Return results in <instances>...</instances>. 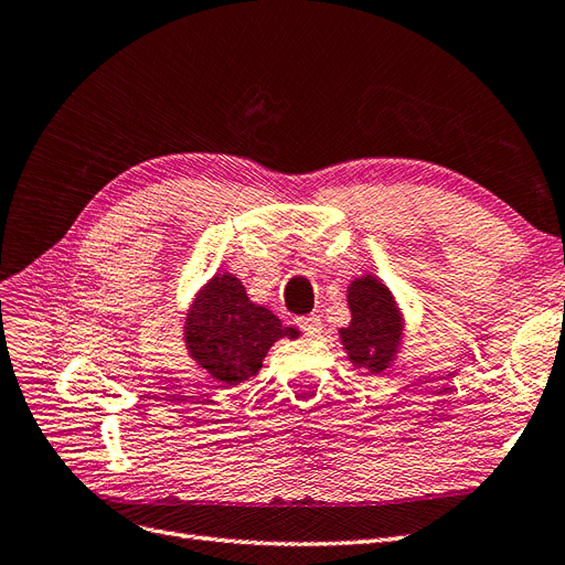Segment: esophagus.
I'll return each mask as SVG.
<instances>
[{"instance_id":"34e87169","label":"esophagus","mask_w":565,"mask_h":565,"mask_svg":"<svg viewBox=\"0 0 565 565\" xmlns=\"http://www.w3.org/2000/svg\"><path fill=\"white\" fill-rule=\"evenodd\" d=\"M299 328L309 337H318L322 332V322L318 316H306L299 320Z\"/></svg>"}]
</instances>
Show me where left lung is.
<instances>
[{
    "instance_id": "8db88e82",
    "label": "left lung",
    "mask_w": 565,
    "mask_h": 565,
    "mask_svg": "<svg viewBox=\"0 0 565 565\" xmlns=\"http://www.w3.org/2000/svg\"><path fill=\"white\" fill-rule=\"evenodd\" d=\"M351 324L339 330L353 365L382 372L401 349L403 322L393 297L377 278L365 276L349 287Z\"/></svg>"
}]
</instances>
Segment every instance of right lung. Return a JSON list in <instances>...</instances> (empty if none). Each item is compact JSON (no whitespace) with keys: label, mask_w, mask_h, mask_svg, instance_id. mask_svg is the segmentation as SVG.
Listing matches in <instances>:
<instances>
[{"label":"right lung","mask_w":565,"mask_h":565,"mask_svg":"<svg viewBox=\"0 0 565 565\" xmlns=\"http://www.w3.org/2000/svg\"><path fill=\"white\" fill-rule=\"evenodd\" d=\"M280 337L295 339L299 332L285 328L264 306L252 303L243 282L231 273L214 276L185 318L188 351L226 384L254 377L273 341Z\"/></svg>","instance_id":"add662e5"}]
</instances>
